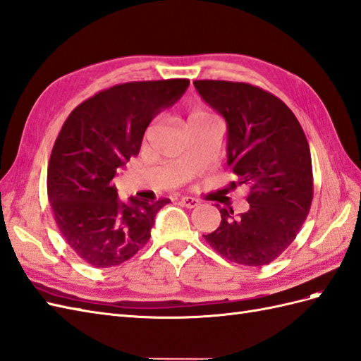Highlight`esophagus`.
Masks as SVG:
<instances>
[{
  "mask_svg": "<svg viewBox=\"0 0 361 361\" xmlns=\"http://www.w3.org/2000/svg\"><path fill=\"white\" fill-rule=\"evenodd\" d=\"M180 205L187 207V208H195L197 205H200V200L196 197H190V196H183L180 199Z\"/></svg>",
  "mask_w": 361,
  "mask_h": 361,
  "instance_id": "obj_1",
  "label": "esophagus"
}]
</instances>
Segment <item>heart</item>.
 Here are the masks:
<instances>
[{
  "label": "heart",
  "mask_w": 361,
  "mask_h": 361,
  "mask_svg": "<svg viewBox=\"0 0 361 361\" xmlns=\"http://www.w3.org/2000/svg\"><path fill=\"white\" fill-rule=\"evenodd\" d=\"M211 118H214V116H213V114H211L208 110L200 109V107H195V109H191V111L188 113L187 122H188V126H191L192 122L204 121V119H211Z\"/></svg>",
  "instance_id": "b5f03b06"
}]
</instances>
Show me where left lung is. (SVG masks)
Instances as JSON below:
<instances>
[{
    "instance_id": "obj_1",
    "label": "left lung",
    "mask_w": 361,
    "mask_h": 361,
    "mask_svg": "<svg viewBox=\"0 0 361 361\" xmlns=\"http://www.w3.org/2000/svg\"><path fill=\"white\" fill-rule=\"evenodd\" d=\"M192 84L226 121V164L237 176L231 187L250 188L247 213L219 208L221 226L205 240L239 265H267L293 243L311 208L312 164L303 128L283 101L256 85Z\"/></svg>"
}]
</instances>
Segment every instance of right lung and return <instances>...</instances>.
I'll list each match as a JSON object with an SVG mask.
<instances>
[{
  "mask_svg": "<svg viewBox=\"0 0 361 361\" xmlns=\"http://www.w3.org/2000/svg\"><path fill=\"white\" fill-rule=\"evenodd\" d=\"M188 85V79L119 84L79 104L66 119L50 154L47 195L61 234L89 265H121L150 239L169 199L122 202L111 180L139 154L152 119Z\"/></svg>",
  "mask_w": 361,
  "mask_h": 361,
  "instance_id": "obj_1",
  "label": "right lung"
}]
</instances>
